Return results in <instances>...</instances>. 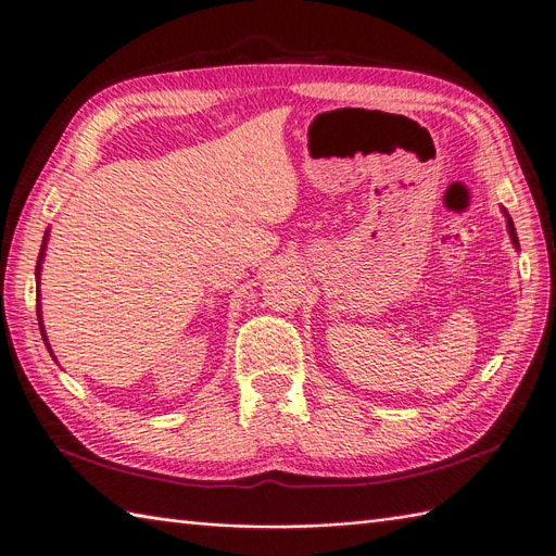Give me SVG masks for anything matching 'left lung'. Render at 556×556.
Instances as JSON below:
<instances>
[{
    "mask_svg": "<svg viewBox=\"0 0 556 556\" xmlns=\"http://www.w3.org/2000/svg\"><path fill=\"white\" fill-rule=\"evenodd\" d=\"M506 213V211H503ZM506 217H508V231H510V239H513V243H515V248H519V241H517V231H515V225H513V220H510V215L506 213Z\"/></svg>",
    "mask_w": 556,
    "mask_h": 556,
    "instance_id": "obj_1",
    "label": "left lung"
}]
</instances>
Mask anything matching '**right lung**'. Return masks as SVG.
<instances>
[{
  "label": "right lung",
  "instance_id": "obj_1",
  "mask_svg": "<svg viewBox=\"0 0 556 556\" xmlns=\"http://www.w3.org/2000/svg\"><path fill=\"white\" fill-rule=\"evenodd\" d=\"M41 257H43V245H41V252H39V262H41ZM37 278H39V266H37ZM39 313V311H37ZM41 336H43V341H48L46 339V333H43V327H41ZM48 345V343H46Z\"/></svg>",
  "mask_w": 556,
  "mask_h": 556
}]
</instances>
